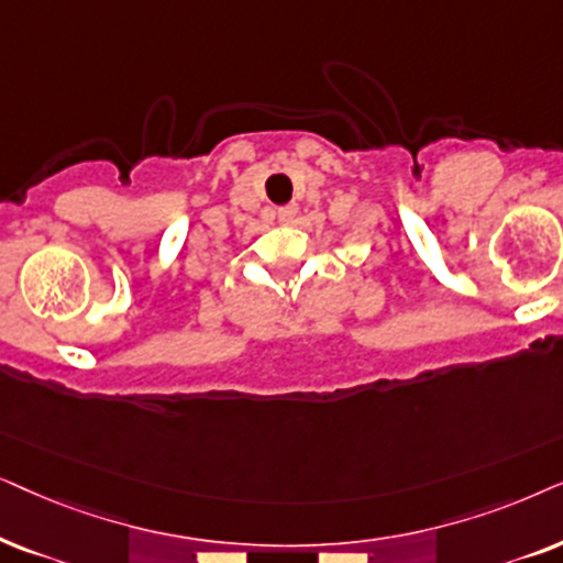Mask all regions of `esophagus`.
I'll list each match as a JSON object with an SVG mask.
<instances>
[{
  "label": "esophagus",
  "instance_id": "obj_1",
  "mask_svg": "<svg viewBox=\"0 0 563 563\" xmlns=\"http://www.w3.org/2000/svg\"><path fill=\"white\" fill-rule=\"evenodd\" d=\"M296 213H298V206H283V208H277V221H280V223H294Z\"/></svg>",
  "mask_w": 563,
  "mask_h": 563
}]
</instances>
